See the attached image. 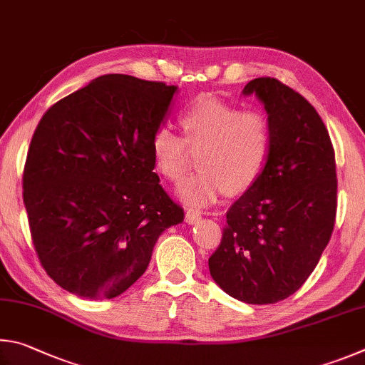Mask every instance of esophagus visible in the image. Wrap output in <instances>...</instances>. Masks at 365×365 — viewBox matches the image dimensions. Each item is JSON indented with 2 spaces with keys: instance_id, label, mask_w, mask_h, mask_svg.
<instances>
[{
  "instance_id": "34e87169",
  "label": "esophagus",
  "mask_w": 365,
  "mask_h": 365,
  "mask_svg": "<svg viewBox=\"0 0 365 365\" xmlns=\"http://www.w3.org/2000/svg\"><path fill=\"white\" fill-rule=\"evenodd\" d=\"M202 220V215L199 212H194V210H187L186 212V222L187 225H197Z\"/></svg>"
}]
</instances>
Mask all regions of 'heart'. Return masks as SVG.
I'll return each instance as SVG.
<instances>
[{
  "instance_id": "obj_1",
  "label": "heart",
  "mask_w": 365,
  "mask_h": 365,
  "mask_svg": "<svg viewBox=\"0 0 365 365\" xmlns=\"http://www.w3.org/2000/svg\"><path fill=\"white\" fill-rule=\"evenodd\" d=\"M184 138L162 126L153 133L150 150L160 175L176 182L189 168L190 152H199V171L179 184L186 205L205 208L226 192H240L263 173L271 152V125L259 108H242L205 94L182 112Z\"/></svg>"
}]
</instances>
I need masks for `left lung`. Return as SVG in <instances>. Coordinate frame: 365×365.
I'll use <instances>...</instances> for the list:
<instances>
[{
    "instance_id": "8db88e82",
    "label": "left lung",
    "mask_w": 365,
    "mask_h": 365,
    "mask_svg": "<svg viewBox=\"0 0 365 365\" xmlns=\"http://www.w3.org/2000/svg\"><path fill=\"white\" fill-rule=\"evenodd\" d=\"M242 93L263 102L271 152L258 181L229 208L208 267L227 295L271 304L306 282L331 237L335 152L316 108L284 83L255 78Z\"/></svg>"
}]
</instances>
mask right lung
Instances as JSON below:
<instances>
[{"label": "right lung", "mask_w": 365, "mask_h": 365, "mask_svg": "<svg viewBox=\"0 0 365 365\" xmlns=\"http://www.w3.org/2000/svg\"><path fill=\"white\" fill-rule=\"evenodd\" d=\"M178 86L102 75L38 123L24 203L48 276L88 299L115 298L145 272L165 229L184 220L153 173L150 140Z\"/></svg>", "instance_id": "1"}]
</instances>
